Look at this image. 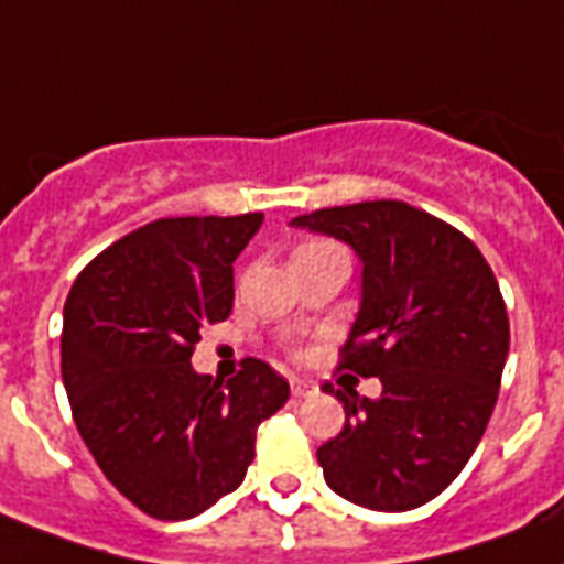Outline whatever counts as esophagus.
Returning a JSON list of instances; mask_svg holds the SVG:
<instances>
[{"mask_svg": "<svg viewBox=\"0 0 564 564\" xmlns=\"http://www.w3.org/2000/svg\"><path fill=\"white\" fill-rule=\"evenodd\" d=\"M291 394L294 397H314L317 394V382H312V379H291Z\"/></svg>", "mask_w": 564, "mask_h": 564, "instance_id": "esophagus-1", "label": "esophagus"}]
</instances>
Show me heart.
<instances>
[{"label":"heart","mask_w":564,"mask_h":564,"mask_svg":"<svg viewBox=\"0 0 564 564\" xmlns=\"http://www.w3.org/2000/svg\"><path fill=\"white\" fill-rule=\"evenodd\" d=\"M305 247H317V243H305ZM305 247H300V250H305Z\"/></svg>","instance_id":"1"}]
</instances>
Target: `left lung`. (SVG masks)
<instances>
[{"mask_svg":"<svg viewBox=\"0 0 564 564\" xmlns=\"http://www.w3.org/2000/svg\"><path fill=\"white\" fill-rule=\"evenodd\" d=\"M291 226L359 256L361 303L338 368L382 382L377 400L323 388L347 412L317 449L323 479L377 512L430 503L468 465L495 412L509 356L495 273L459 229L400 199L321 208Z\"/></svg>","mask_w":564,"mask_h":564,"instance_id":"obj_1","label":"left lung"}]
</instances>
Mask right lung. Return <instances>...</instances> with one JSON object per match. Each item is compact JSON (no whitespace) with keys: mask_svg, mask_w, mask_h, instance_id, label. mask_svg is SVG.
Wrapping results in <instances>:
<instances>
[{"mask_svg":"<svg viewBox=\"0 0 564 564\" xmlns=\"http://www.w3.org/2000/svg\"><path fill=\"white\" fill-rule=\"evenodd\" d=\"M264 214L164 217L87 264L64 305L61 377L108 482L159 521H185L241 486L256 430L291 388L243 359L229 382L196 373L205 323L229 317L235 259Z\"/></svg>","mask_w":564,"mask_h":564,"instance_id":"obj_1","label":"right lung"}]
</instances>
